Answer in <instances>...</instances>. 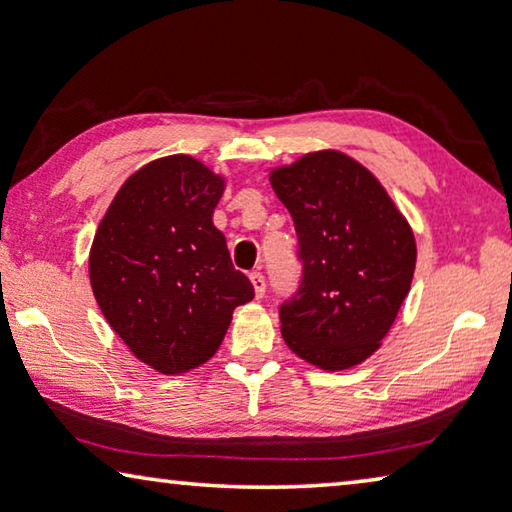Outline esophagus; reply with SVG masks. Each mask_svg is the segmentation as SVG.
I'll return each mask as SVG.
<instances>
[{"mask_svg": "<svg viewBox=\"0 0 512 512\" xmlns=\"http://www.w3.org/2000/svg\"><path fill=\"white\" fill-rule=\"evenodd\" d=\"M250 282H253L255 296H257V298H264V293H266V280H264V275L259 273V271L250 273Z\"/></svg>", "mask_w": 512, "mask_h": 512, "instance_id": "esophagus-1", "label": "esophagus"}]
</instances>
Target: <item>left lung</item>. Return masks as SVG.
<instances>
[{
    "mask_svg": "<svg viewBox=\"0 0 512 512\" xmlns=\"http://www.w3.org/2000/svg\"><path fill=\"white\" fill-rule=\"evenodd\" d=\"M298 235L302 277L280 305L289 348L323 370L352 368L379 348L411 289L415 239L372 173L339 151L271 173Z\"/></svg>",
    "mask_w": 512,
    "mask_h": 512,
    "instance_id": "obj_1",
    "label": "left lung"
}]
</instances>
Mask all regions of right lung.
Wrapping results in <instances>:
<instances>
[{
  "mask_svg": "<svg viewBox=\"0 0 512 512\" xmlns=\"http://www.w3.org/2000/svg\"><path fill=\"white\" fill-rule=\"evenodd\" d=\"M223 187L189 155L149 162L121 185L94 235V298L135 357L164 375L210 359L232 311L255 298L212 223Z\"/></svg>",
  "mask_w": 512,
  "mask_h": 512,
  "instance_id": "right-lung-1",
  "label": "right lung"
}]
</instances>
